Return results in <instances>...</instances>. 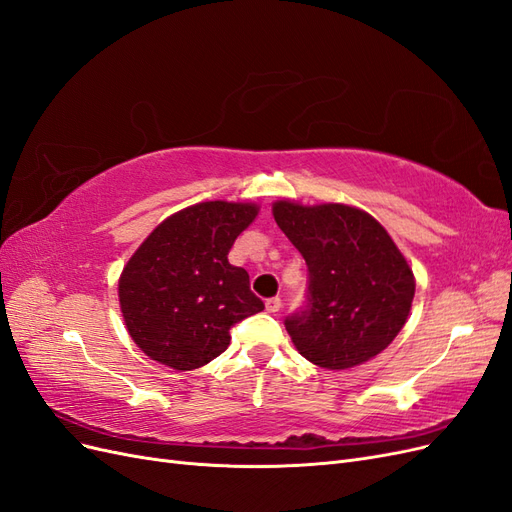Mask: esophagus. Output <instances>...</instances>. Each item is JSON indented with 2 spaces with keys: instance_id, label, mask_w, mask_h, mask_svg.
<instances>
[{
  "instance_id": "obj_1",
  "label": "esophagus",
  "mask_w": 512,
  "mask_h": 512,
  "mask_svg": "<svg viewBox=\"0 0 512 512\" xmlns=\"http://www.w3.org/2000/svg\"><path fill=\"white\" fill-rule=\"evenodd\" d=\"M265 307H267V312H269V314L280 312V307H282V299H280V297H271V299H267Z\"/></svg>"
}]
</instances>
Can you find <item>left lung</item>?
Returning <instances> with one entry per match:
<instances>
[{"label":"left lung","mask_w":512,"mask_h":512,"mask_svg":"<svg viewBox=\"0 0 512 512\" xmlns=\"http://www.w3.org/2000/svg\"><path fill=\"white\" fill-rule=\"evenodd\" d=\"M273 218L307 265L305 305L286 316L294 346L324 369H348L389 346L414 299V275L369 213L282 200Z\"/></svg>","instance_id":"left-lung-1"}]
</instances>
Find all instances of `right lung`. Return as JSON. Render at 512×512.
<instances>
[{
	"label": "right lung",
	"mask_w": 512,
	"mask_h": 512,
	"mask_svg": "<svg viewBox=\"0 0 512 512\" xmlns=\"http://www.w3.org/2000/svg\"><path fill=\"white\" fill-rule=\"evenodd\" d=\"M256 205L200 203L164 220L119 277L126 327L147 356L179 371L220 356L230 329L265 309L250 275L228 252L256 218Z\"/></svg>",
	"instance_id": "1"
}]
</instances>
